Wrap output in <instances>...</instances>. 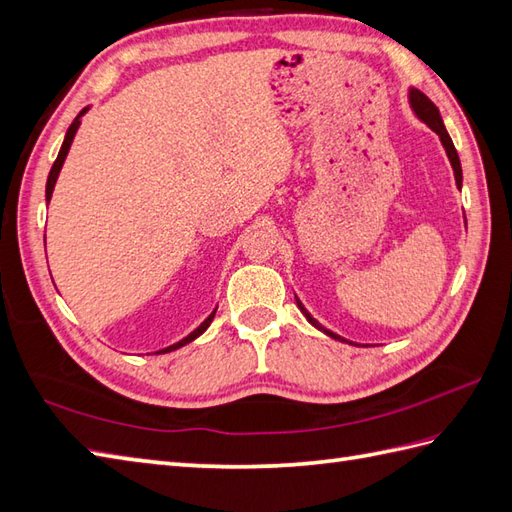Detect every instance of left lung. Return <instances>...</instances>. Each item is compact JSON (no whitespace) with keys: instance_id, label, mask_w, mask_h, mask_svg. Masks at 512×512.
<instances>
[{"instance_id":"8db88e82","label":"left lung","mask_w":512,"mask_h":512,"mask_svg":"<svg viewBox=\"0 0 512 512\" xmlns=\"http://www.w3.org/2000/svg\"><path fill=\"white\" fill-rule=\"evenodd\" d=\"M410 104H412V109H414V113L419 115V120H423L427 126H430L434 133L441 137V141H443V146H445V152H447V157H449V161H451V168H454V176H456V185L460 187L462 185V168H460V159H458V152H456V148H454V141H451V137H449V133H447V128H445V124H443V120H441V113H438V109L434 106V102L427 98V95L423 93V91H419V89H410ZM296 305H299V310L305 314V318L310 320V323L316 327V329H320V331H325L327 336H331V338H336V340H342L340 336H336L334 331H329V329H325L323 325L318 323V320H314L312 316H310V312L305 310L303 307V303L296 299ZM347 342V340H344Z\"/></svg>"}]
</instances>
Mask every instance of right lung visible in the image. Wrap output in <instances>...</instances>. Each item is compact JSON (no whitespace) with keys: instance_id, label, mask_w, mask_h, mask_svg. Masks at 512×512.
<instances>
[{"instance_id":"add662e5","label":"right lung","mask_w":512,"mask_h":512,"mask_svg":"<svg viewBox=\"0 0 512 512\" xmlns=\"http://www.w3.org/2000/svg\"><path fill=\"white\" fill-rule=\"evenodd\" d=\"M87 113V109H82L80 113H78V117L74 122H71V126L67 128V135H65V141H63V146H61V152H58V157H56V161H54V165H52V170H50V176H47V187H45V198H47V202H50V198H52V192H54V185H56V178H58V172H61V168H63V163H65V157H67V152H69V146H71V141H74V135H76V130H78V126H80V117ZM213 316H216V312H213L205 323H202L198 329H194L192 334H189L187 338H183L181 342H176V344H172V347H168V349H163V351H157V353H168V351H174V349H178V347H183V344H189L192 340H196L202 331H205L209 325H211V320H213Z\"/></svg>"}]
</instances>
